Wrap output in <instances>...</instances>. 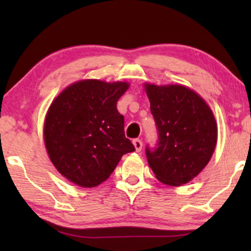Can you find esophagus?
I'll return each instance as SVG.
<instances>
[{
    "mask_svg": "<svg viewBox=\"0 0 251 251\" xmlns=\"http://www.w3.org/2000/svg\"><path fill=\"white\" fill-rule=\"evenodd\" d=\"M133 146H135L137 152H140V151H142V149H143L142 139H139V138L133 139Z\"/></svg>",
    "mask_w": 251,
    "mask_h": 251,
    "instance_id": "obj_1",
    "label": "esophagus"
}]
</instances>
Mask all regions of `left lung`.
Returning a JSON list of instances; mask_svg holds the SVG:
<instances>
[{"instance_id": "1", "label": "left lung", "mask_w": 251, "mask_h": 251, "mask_svg": "<svg viewBox=\"0 0 251 251\" xmlns=\"http://www.w3.org/2000/svg\"><path fill=\"white\" fill-rule=\"evenodd\" d=\"M157 142L146 146V157L161 183L186 184L207 166L217 143L211 109L200 96L183 85H145Z\"/></svg>"}]
</instances>
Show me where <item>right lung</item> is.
Here are the masks:
<instances>
[{"label":"right lung","instance_id":"obj_1","mask_svg":"<svg viewBox=\"0 0 251 251\" xmlns=\"http://www.w3.org/2000/svg\"><path fill=\"white\" fill-rule=\"evenodd\" d=\"M128 88L126 82L84 80L65 89L51 104L44 143L51 162L72 183L97 186L111 176L123 154L135 151L116 108Z\"/></svg>","mask_w":251,"mask_h":251}]
</instances>
